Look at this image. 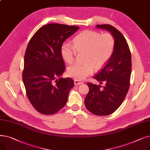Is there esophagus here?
Returning <instances> with one entry per match:
<instances>
[{
  "mask_svg": "<svg viewBox=\"0 0 150 150\" xmlns=\"http://www.w3.org/2000/svg\"><path fill=\"white\" fill-rule=\"evenodd\" d=\"M83 83V82L82 81H78V80H74V84H75V85H79V84H82Z\"/></svg>",
  "mask_w": 150,
  "mask_h": 150,
  "instance_id": "34e87169",
  "label": "esophagus"
}]
</instances>
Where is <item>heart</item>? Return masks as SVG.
Returning <instances> with one entry per match:
<instances>
[{"instance_id": "obj_1", "label": "heart", "mask_w": 150, "mask_h": 150, "mask_svg": "<svg viewBox=\"0 0 150 150\" xmlns=\"http://www.w3.org/2000/svg\"><path fill=\"white\" fill-rule=\"evenodd\" d=\"M115 39L112 34L106 32L84 30L73 39V44L64 42L61 47L62 59L67 63L75 59L76 52L84 51L82 63H74L67 68V74L75 80L81 81L92 75L94 68L103 67L112 56Z\"/></svg>"}]
</instances>
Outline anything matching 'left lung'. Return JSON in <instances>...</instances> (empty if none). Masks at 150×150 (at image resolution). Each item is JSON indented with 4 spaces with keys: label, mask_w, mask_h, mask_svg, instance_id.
I'll list each match as a JSON object with an SVG mask.
<instances>
[{
    "label": "left lung",
    "mask_w": 150,
    "mask_h": 150,
    "mask_svg": "<svg viewBox=\"0 0 150 150\" xmlns=\"http://www.w3.org/2000/svg\"><path fill=\"white\" fill-rule=\"evenodd\" d=\"M106 29L115 39L112 56L106 66L94 76L102 87L88 83L89 91L84 100L86 108L97 115H108L113 113L123 103L128 92L131 74V54L127 40L121 32L109 24L97 25Z\"/></svg>",
    "instance_id": "8db88e82"
}]
</instances>
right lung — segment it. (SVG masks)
<instances>
[{"label": "right lung", "mask_w": 150, "mask_h": 150, "mask_svg": "<svg viewBox=\"0 0 150 150\" xmlns=\"http://www.w3.org/2000/svg\"><path fill=\"white\" fill-rule=\"evenodd\" d=\"M78 29L77 26L49 23L39 28L28 44L22 80L29 101L41 114H54L67 103L74 82L70 78H59L65 70L61 47Z\"/></svg>", "instance_id": "add662e5"}]
</instances>
